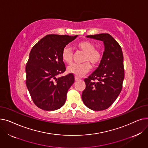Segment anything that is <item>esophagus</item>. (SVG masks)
Returning <instances> with one entry per match:
<instances>
[{"label":"esophagus","mask_w":148,"mask_h":148,"mask_svg":"<svg viewBox=\"0 0 148 148\" xmlns=\"http://www.w3.org/2000/svg\"><path fill=\"white\" fill-rule=\"evenodd\" d=\"M81 79L79 78V77H75V81H79V80H80Z\"/></svg>","instance_id":"1"}]
</instances>
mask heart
Returning <instances> with one entry per match:
<instances>
[{"instance_id": "obj_1", "label": "heart", "mask_w": 148, "mask_h": 148, "mask_svg": "<svg viewBox=\"0 0 148 148\" xmlns=\"http://www.w3.org/2000/svg\"><path fill=\"white\" fill-rule=\"evenodd\" d=\"M77 47L84 53L83 61L85 62L82 64H73L69 66L67 71L69 73L76 76H82L87 73L91 68L90 63L94 66H97L102 60V54L99 50L95 49V45L89 41H82L76 44ZM62 60L67 64L72 63L73 59V52L69 46H65L61 53Z\"/></svg>"}]
</instances>
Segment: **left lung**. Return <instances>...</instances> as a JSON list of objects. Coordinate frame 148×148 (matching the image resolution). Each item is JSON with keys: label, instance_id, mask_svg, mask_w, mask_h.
Returning a JSON list of instances; mask_svg holds the SVG:
<instances>
[{"label": "left lung", "instance_id": "left-lung-1", "mask_svg": "<svg viewBox=\"0 0 148 148\" xmlns=\"http://www.w3.org/2000/svg\"><path fill=\"white\" fill-rule=\"evenodd\" d=\"M86 37L103 41L104 51L97 69L84 79L86 89L83 91L82 98L90 109L104 110L114 102L122 90L124 79L123 53L120 45L110 34Z\"/></svg>", "mask_w": 148, "mask_h": 148}]
</instances>
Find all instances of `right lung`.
<instances>
[{"label":"right lung","instance_id":"obj_1","mask_svg":"<svg viewBox=\"0 0 148 148\" xmlns=\"http://www.w3.org/2000/svg\"><path fill=\"white\" fill-rule=\"evenodd\" d=\"M78 35H46L31 50L26 66V86L35 104L53 111L64 105L68 89L74 82L72 74L57 77L66 69L62 50Z\"/></svg>","mask_w":148,"mask_h":148}]
</instances>
